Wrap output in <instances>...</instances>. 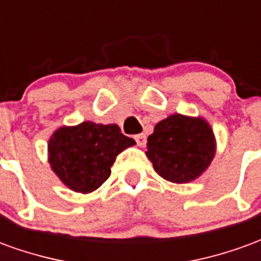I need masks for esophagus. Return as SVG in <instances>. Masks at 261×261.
<instances>
[{
  "label": "esophagus",
  "mask_w": 261,
  "mask_h": 261,
  "mask_svg": "<svg viewBox=\"0 0 261 261\" xmlns=\"http://www.w3.org/2000/svg\"><path fill=\"white\" fill-rule=\"evenodd\" d=\"M134 140L140 147H144L145 142H147V137H145V134H137V136H134Z\"/></svg>",
  "instance_id": "obj_1"
}]
</instances>
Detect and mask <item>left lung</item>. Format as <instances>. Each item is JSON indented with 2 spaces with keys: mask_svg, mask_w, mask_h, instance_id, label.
Masks as SVG:
<instances>
[{
  "mask_svg": "<svg viewBox=\"0 0 261 261\" xmlns=\"http://www.w3.org/2000/svg\"><path fill=\"white\" fill-rule=\"evenodd\" d=\"M145 153L159 176L173 183H189L211 164L215 137L201 117L172 114L155 125Z\"/></svg>",
  "mask_w": 261,
  "mask_h": 261,
  "instance_id": "obj_1",
  "label": "left lung"
}]
</instances>
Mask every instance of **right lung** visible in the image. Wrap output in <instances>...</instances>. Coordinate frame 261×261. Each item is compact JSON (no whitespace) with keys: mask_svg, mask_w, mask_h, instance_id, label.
<instances>
[{"mask_svg":"<svg viewBox=\"0 0 261 261\" xmlns=\"http://www.w3.org/2000/svg\"><path fill=\"white\" fill-rule=\"evenodd\" d=\"M134 144L117 124L84 121L54 131L48 140V164L65 186L85 194L108 180L116 156Z\"/></svg>","mask_w":261,"mask_h":261,"instance_id":"1","label":"right lung"}]
</instances>
